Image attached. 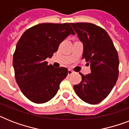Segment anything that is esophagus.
Listing matches in <instances>:
<instances>
[{
	"label": "esophagus",
	"mask_w": 129,
	"mask_h": 129,
	"mask_svg": "<svg viewBox=\"0 0 129 129\" xmlns=\"http://www.w3.org/2000/svg\"><path fill=\"white\" fill-rule=\"evenodd\" d=\"M72 74H74V72H73L72 70H68V75L70 76V75H72Z\"/></svg>",
	"instance_id": "obj_1"
}]
</instances>
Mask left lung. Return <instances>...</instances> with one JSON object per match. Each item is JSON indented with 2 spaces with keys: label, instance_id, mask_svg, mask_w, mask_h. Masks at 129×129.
<instances>
[{
  "label": "left lung",
  "instance_id": "left-lung-1",
  "mask_svg": "<svg viewBox=\"0 0 129 129\" xmlns=\"http://www.w3.org/2000/svg\"><path fill=\"white\" fill-rule=\"evenodd\" d=\"M84 45L82 59L90 65L91 73L74 85L76 94L90 104L102 102L108 96L118 77L119 59L112 39L104 29L89 23H70Z\"/></svg>",
  "mask_w": 129,
  "mask_h": 129
}]
</instances>
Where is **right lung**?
Segmentation results:
<instances>
[{
	"mask_svg": "<svg viewBox=\"0 0 129 129\" xmlns=\"http://www.w3.org/2000/svg\"><path fill=\"white\" fill-rule=\"evenodd\" d=\"M70 34L75 33L68 23H41L26 30L18 41L13 54L15 80L22 93L31 102H48L68 76V69L55 68L45 59L53 56Z\"/></svg>",
	"mask_w": 129,
	"mask_h": 129,
	"instance_id": "right-lung-1",
	"label": "right lung"
}]
</instances>
